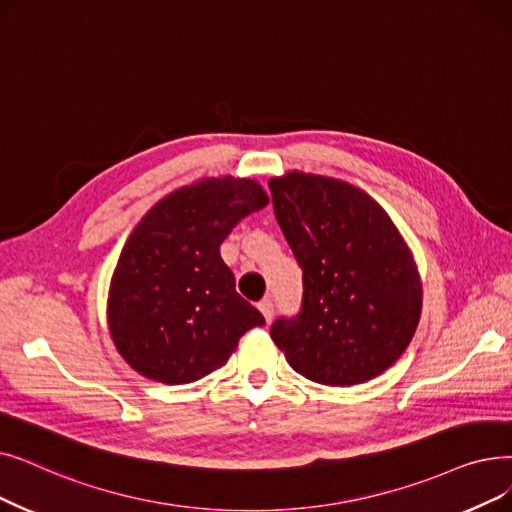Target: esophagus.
Listing matches in <instances>:
<instances>
[{"instance_id":"esophagus-1","label":"esophagus","mask_w":512,"mask_h":512,"mask_svg":"<svg viewBox=\"0 0 512 512\" xmlns=\"http://www.w3.org/2000/svg\"><path fill=\"white\" fill-rule=\"evenodd\" d=\"M259 311L263 314V318H265V322H272V318H274V303H272V299L270 297H265V299H261L259 301Z\"/></svg>"}]
</instances>
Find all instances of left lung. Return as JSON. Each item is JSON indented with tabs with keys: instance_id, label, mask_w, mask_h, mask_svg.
Segmentation results:
<instances>
[{
	"instance_id": "obj_1",
	"label": "left lung",
	"mask_w": 512,
	"mask_h": 512,
	"mask_svg": "<svg viewBox=\"0 0 512 512\" xmlns=\"http://www.w3.org/2000/svg\"><path fill=\"white\" fill-rule=\"evenodd\" d=\"M278 226L303 270L301 309L272 324V341L305 379L330 387L366 383L412 341L422 286L416 263L385 209L332 177H272Z\"/></svg>"
}]
</instances>
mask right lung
Masks as SVG:
<instances>
[{
	"instance_id": "1",
	"label": "right lung",
	"mask_w": 512,
	"mask_h": 512,
	"mask_svg": "<svg viewBox=\"0 0 512 512\" xmlns=\"http://www.w3.org/2000/svg\"><path fill=\"white\" fill-rule=\"evenodd\" d=\"M268 203L255 180L207 177L167 194L133 228L108 293L110 337L133 370L165 385L194 383L265 324L236 293L219 247Z\"/></svg>"
}]
</instances>
